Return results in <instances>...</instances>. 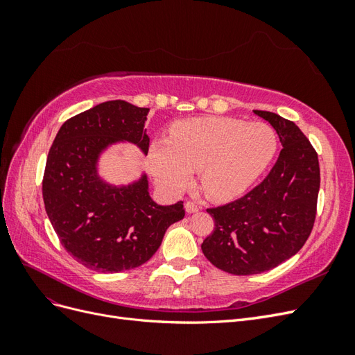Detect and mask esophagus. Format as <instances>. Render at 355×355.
I'll return each instance as SVG.
<instances>
[{"label": "esophagus", "instance_id": "34e87169", "mask_svg": "<svg viewBox=\"0 0 355 355\" xmlns=\"http://www.w3.org/2000/svg\"><path fill=\"white\" fill-rule=\"evenodd\" d=\"M185 209H187V211L188 213H196V211H198V206H197V204L194 202V201H187L185 202Z\"/></svg>", "mask_w": 355, "mask_h": 355}]
</instances>
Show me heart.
Listing matches in <instances>:
<instances>
[{
  "label": "heart",
  "mask_w": 355,
  "mask_h": 355,
  "mask_svg": "<svg viewBox=\"0 0 355 355\" xmlns=\"http://www.w3.org/2000/svg\"><path fill=\"white\" fill-rule=\"evenodd\" d=\"M278 135L266 123L232 118H196L178 124L171 139L149 148L148 164L157 184L179 192L200 171V187L213 200L237 197L270 166Z\"/></svg>",
  "instance_id": "obj_1"
}]
</instances>
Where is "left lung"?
<instances>
[{"label":"left lung","instance_id":"obj_1","mask_svg":"<svg viewBox=\"0 0 355 355\" xmlns=\"http://www.w3.org/2000/svg\"><path fill=\"white\" fill-rule=\"evenodd\" d=\"M270 123L283 149L268 176L241 198L210 207L214 230L202 241L204 256L234 275L270 271L296 254L313 231L320 191L314 146L290 120L254 111Z\"/></svg>","mask_w":355,"mask_h":355}]
</instances>
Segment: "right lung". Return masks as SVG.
Masks as SVG:
<instances>
[{"label":"right lung","instance_id":"obj_1","mask_svg":"<svg viewBox=\"0 0 355 355\" xmlns=\"http://www.w3.org/2000/svg\"><path fill=\"white\" fill-rule=\"evenodd\" d=\"M148 112L124 101L99 103L63 123L49 151L42 178L47 216L67 252L93 271L144 265L170 225L185 216L184 201H153L145 175L127 187H111L98 176L101 153L116 141L148 153Z\"/></svg>","mask_w":355,"mask_h":355}]
</instances>
